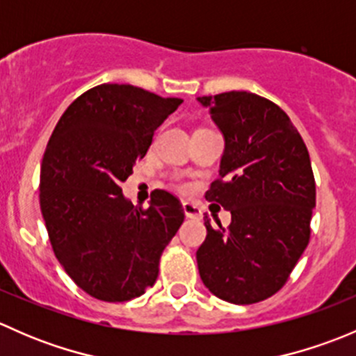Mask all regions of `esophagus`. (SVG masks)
Here are the masks:
<instances>
[{"mask_svg":"<svg viewBox=\"0 0 356 356\" xmlns=\"http://www.w3.org/2000/svg\"><path fill=\"white\" fill-rule=\"evenodd\" d=\"M182 208H184V213H186V217L188 218H201V208L200 207H196L195 203H188V201H186V203H182Z\"/></svg>","mask_w":356,"mask_h":356,"instance_id":"1","label":"esophagus"}]
</instances>
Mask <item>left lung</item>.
<instances>
[{"label":"left lung","mask_w":356,"mask_h":356,"mask_svg":"<svg viewBox=\"0 0 356 356\" xmlns=\"http://www.w3.org/2000/svg\"><path fill=\"white\" fill-rule=\"evenodd\" d=\"M224 136L220 177L204 198L231 211L196 251L203 284L220 300L251 305L288 281L310 241L315 179L310 155L284 110L246 91L201 96Z\"/></svg>","instance_id":"obj_1"}]
</instances>
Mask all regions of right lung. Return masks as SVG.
I'll list each match as a JSON object with an SVG mask.
<instances>
[{
  "mask_svg": "<svg viewBox=\"0 0 356 356\" xmlns=\"http://www.w3.org/2000/svg\"><path fill=\"white\" fill-rule=\"evenodd\" d=\"M181 103L131 84L96 86L68 106L49 138L39 182L42 218L60 265L96 300L129 301L152 288L184 220L170 193L156 189L141 208L120 188Z\"/></svg>",
  "mask_w": 356,
  "mask_h": 356,
  "instance_id": "obj_1",
  "label": "right lung"
}]
</instances>
